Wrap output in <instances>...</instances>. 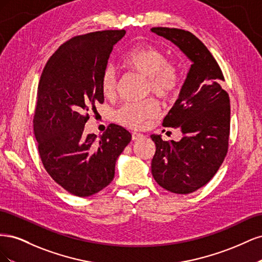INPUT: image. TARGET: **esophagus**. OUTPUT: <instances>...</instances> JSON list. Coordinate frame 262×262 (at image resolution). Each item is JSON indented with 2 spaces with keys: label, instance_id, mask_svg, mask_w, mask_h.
I'll return each instance as SVG.
<instances>
[{
  "label": "esophagus",
  "instance_id": "34e87169",
  "mask_svg": "<svg viewBox=\"0 0 262 262\" xmlns=\"http://www.w3.org/2000/svg\"><path fill=\"white\" fill-rule=\"evenodd\" d=\"M141 138H143V134H141L140 132H136V131L132 132V140L136 141V140H139Z\"/></svg>",
  "mask_w": 262,
  "mask_h": 262
}]
</instances>
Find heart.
Here are the masks:
<instances>
[{
    "instance_id": "b5f03b06",
    "label": "heart",
    "mask_w": 262,
    "mask_h": 262,
    "mask_svg": "<svg viewBox=\"0 0 262 262\" xmlns=\"http://www.w3.org/2000/svg\"><path fill=\"white\" fill-rule=\"evenodd\" d=\"M121 64L124 69L147 78L146 94L153 93L167 100L178 92L180 72L176 64L167 61L166 55L152 46H141L126 53ZM100 90L106 98H114L117 93V77L112 67H107L100 76ZM160 114V106L154 99L139 104H124L115 113V119L129 128H141L146 121Z\"/></svg>"
}]
</instances>
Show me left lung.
<instances>
[{
	"label": "left lung",
	"mask_w": 262,
	"mask_h": 262,
	"mask_svg": "<svg viewBox=\"0 0 262 262\" xmlns=\"http://www.w3.org/2000/svg\"><path fill=\"white\" fill-rule=\"evenodd\" d=\"M150 30L176 45L192 62L178 99L163 121L165 128L179 129L182 138L176 142L150 136L156 146L152 175L170 192L191 193L212 179L227 153L231 107L228 94L220 85L224 76L193 34L167 27Z\"/></svg>",
	"instance_id": "1"
}]
</instances>
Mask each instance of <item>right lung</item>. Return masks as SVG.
<instances>
[{
    "label": "right lung",
    "instance_id": "add662e5",
    "mask_svg": "<svg viewBox=\"0 0 262 262\" xmlns=\"http://www.w3.org/2000/svg\"><path fill=\"white\" fill-rule=\"evenodd\" d=\"M125 30L76 36L47 62L38 86L34 131L47 172L68 192L90 196L107 187L131 133L110 124L99 139L84 133L89 112L104 102L100 76Z\"/></svg>",
    "mask_w": 262,
    "mask_h": 262
}]
</instances>
